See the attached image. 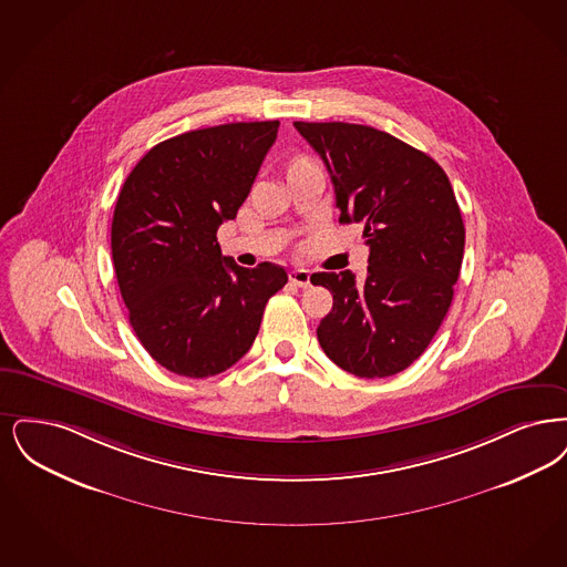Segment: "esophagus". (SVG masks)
Segmentation results:
<instances>
[{
    "label": "esophagus",
    "mask_w": 567,
    "mask_h": 567,
    "mask_svg": "<svg viewBox=\"0 0 567 567\" xmlns=\"http://www.w3.org/2000/svg\"><path fill=\"white\" fill-rule=\"evenodd\" d=\"M290 281L298 286V288H309L311 286V272L307 271V269L290 271Z\"/></svg>",
    "instance_id": "34e87169"
}]
</instances>
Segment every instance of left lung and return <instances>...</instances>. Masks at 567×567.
Returning <instances> with one entry per match:
<instances>
[{"label":"left lung","mask_w":567,"mask_h":567,"mask_svg":"<svg viewBox=\"0 0 567 567\" xmlns=\"http://www.w3.org/2000/svg\"><path fill=\"white\" fill-rule=\"evenodd\" d=\"M330 173L339 221L362 224L369 272H316L332 292L318 326L341 369L381 379L409 369L439 332L453 300L466 228L451 182L425 152L367 124L295 123Z\"/></svg>","instance_id":"left-lung-1"}]
</instances>
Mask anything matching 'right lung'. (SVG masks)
<instances>
[{
  "label": "right lung",
  "instance_id": "1",
  "mask_svg": "<svg viewBox=\"0 0 567 567\" xmlns=\"http://www.w3.org/2000/svg\"><path fill=\"white\" fill-rule=\"evenodd\" d=\"M279 121L197 128L150 150L124 179L112 258L128 321L150 355L190 379L220 374L254 343L284 267L244 269L221 256Z\"/></svg>",
  "mask_w": 567,
  "mask_h": 567
}]
</instances>
